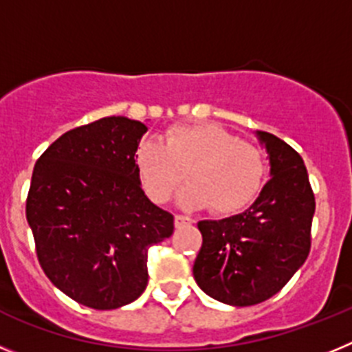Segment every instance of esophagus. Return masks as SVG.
<instances>
[{"mask_svg": "<svg viewBox=\"0 0 352 352\" xmlns=\"http://www.w3.org/2000/svg\"><path fill=\"white\" fill-rule=\"evenodd\" d=\"M174 223H176V227H183V226H190L192 223V219H188V217H185V214H176L174 217Z\"/></svg>", "mask_w": 352, "mask_h": 352, "instance_id": "1", "label": "esophagus"}]
</instances>
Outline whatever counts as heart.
I'll use <instances>...</instances> for the list:
<instances>
[{
  "mask_svg": "<svg viewBox=\"0 0 352 352\" xmlns=\"http://www.w3.org/2000/svg\"><path fill=\"white\" fill-rule=\"evenodd\" d=\"M133 164L142 190L153 203L170 199L186 170L179 204L217 214L241 211L257 197L266 178V158L257 146L239 141L219 125H179L162 138L144 139Z\"/></svg>",
  "mask_w": 352,
  "mask_h": 352,
  "instance_id": "1",
  "label": "heart"
}]
</instances>
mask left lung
<instances>
[{"label": "left lung", "mask_w": 352, "mask_h": 352, "mask_svg": "<svg viewBox=\"0 0 352 352\" xmlns=\"http://www.w3.org/2000/svg\"><path fill=\"white\" fill-rule=\"evenodd\" d=\"M256 138L270 158V182L250 208L222 220H201L197 285L213 300L248 307L280 291L310 252L316 199L303 158L273 133Z\"/></svg>", "instance_id": "1"}]
</instances>
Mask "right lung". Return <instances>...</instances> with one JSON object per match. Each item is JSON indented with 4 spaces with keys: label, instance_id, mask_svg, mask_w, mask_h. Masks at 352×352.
<instances>
[{
    "label": "right lung",
    "instance_id": "right-lung-1",
    "mask_svg": "<svg viewBox=\"0 0 352 352\" xmlns=\"http://www.w3.org/2000/svg\"><path fill=\"white\" fill-rule=\"evenodd\" d=\"M146 132L141 121L102 118L56 139L33 169L26 219L40 266L89 309L138 300L149 247L174 231V217L149 201L133 164Z\"/></svg>",
    "mask_w": 352,
    "mask_h": 352
}]
</instances>
